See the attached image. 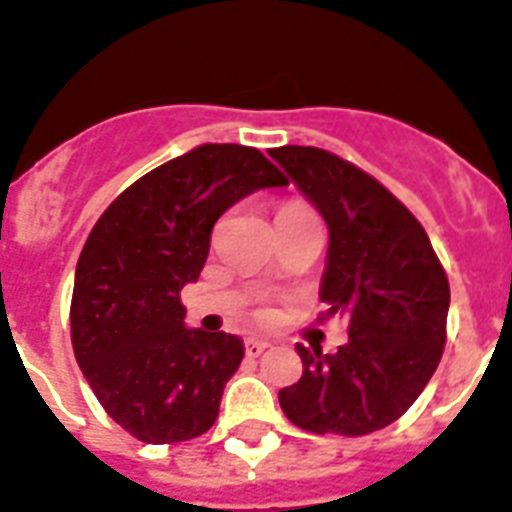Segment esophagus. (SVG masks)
<instances>
[{
  "mask_svg": "<svg viewBox=\"0 0 512 512\" xmlns=\"http://www.w3.org/2000/svg\"><path fill=\"white\" fill-rule=\"evenodd\" d=\"M270 344L263 342V339H247L244 342V352H247L249 357H257V355H263L265 350H268Z\"/></svg>",
  "mask_w": 512,
  "mask_h": 512,
  "instance_id": "obj_1",
  "label": "esophagus"
}]
</instances>
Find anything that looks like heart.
<instances>
[{"instance_id":"b5f03b06","label":"heart","mask_w":512,"mask_h":512,"mask_svg":"<svg viewBox=\"0 0 512 512\" xmlns=\"http://www.w3.org/2000/svg\"><path fill=\"white\" fill-rule=\"evenodd\" d=\"M299 210H310V207H307L305 202H297V199H294V202H286V205H281V210H278V213H299Z\"/></svg>"}]
</instances>
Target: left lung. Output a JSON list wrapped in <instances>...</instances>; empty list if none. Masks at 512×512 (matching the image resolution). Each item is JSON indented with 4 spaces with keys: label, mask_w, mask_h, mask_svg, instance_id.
<instances>
[{
    "label": "left lung",
    "mask_w": 512,
    "mask_h": 512,
    "mask_svg": "<svg viewBox=\"0 0 512 512\" xmlns=\"http://www.w3.org/2000/svg\"><path fill=\"white\" fill-rule=\"evenodd\" d=\"M268 155L326 220L321 318L339 315L350 334L334 355L297 344L302 378L278 392L281 410L313 434H373L418 400L442 360L447 273L415 215L365 170L318 147Z\"/></svg>",
    "instance_id": "left-lung-1"
}]
</instances>
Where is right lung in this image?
I'll use <instances>...</instances> for the list:
<instances>
[{
    "label": "right lung",
    "instance_id": "add662e5",
    "mask_svg": "<svg viewBox=\"0 0 512 512\" xmlns=\"http://www.w3.org/2000/svg\"><path fill=\"white\" fill-rule=\"evenodd\" d=\"M286 176L255 147L202 144L149 170L91 228L76 265L70 339L112 421L139 442L205 434L244 357L239 336L184 326L215 220Z\"/></svg>",
    "mask_w": 512,
    "mask_h": 512
}]
</instances>
